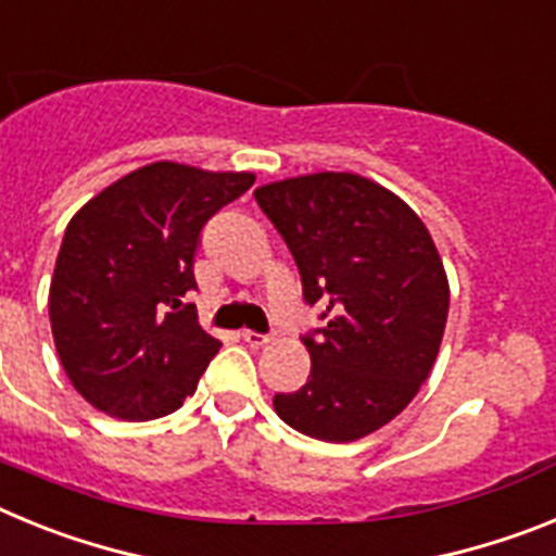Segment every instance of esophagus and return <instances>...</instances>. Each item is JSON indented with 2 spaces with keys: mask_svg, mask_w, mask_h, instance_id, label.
<instances>
[{
  "mask_svg": "<svg viewBox=\"0 0 556 556\" xmlns=\"http://www.w3.org/2000/svg\"><path fill=\"white\" fill-rule=\"evenodd\" d=\"M242 339L250 348H262L269 342V333H255V331H242Z\"/></svg>",
  "mask_w": 556,
  "mask_h": 556,
  "instance_id": "1",
  "label": "esophagus"
}]
</instances>
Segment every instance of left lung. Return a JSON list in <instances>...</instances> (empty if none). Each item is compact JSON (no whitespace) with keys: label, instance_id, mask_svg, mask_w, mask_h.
I'll use <instances>...</instances> for the list:
<instances>
[{"label":"left lung","instance_id":"1","mask_svg":"<svg viewBox=\"0 0 556 556\" xmlns=\"http://www.w3.org/2000/svg\"><path fill=\"white\" fill-rule=\"evenodd\" d=\"M253 198L328 320L303 337L308 381L275 395V412L314 440H362L409 406L440 353L451 292L434 239L397 194L353 172L275 180Z\"/></svg>","mask_w":556,"mask_h":556}]
</instances>
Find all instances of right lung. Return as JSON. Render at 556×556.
I'll return each mask as SVG.
<instances>
[{
  "label": "right lung",
  "instance_id": "add662e5",
  "mask_svg": "<svg viewBox=\"0 0 556 556\" xmlns=\"http://www.w3.org/2000/svg\"><path fill=\"white\" fill-rule=\"evenodd\" d=\"M253 172L155 161L77 211L49 283V323L68 381L94 409L152 420L180 409L217 356L194 306L200 230Z\"/></svg>",
  "mask_w": 556,
  "mask_h": 556
}]
</instances>
